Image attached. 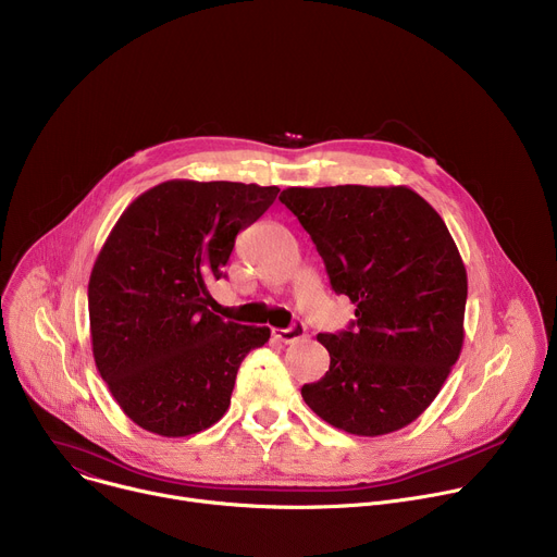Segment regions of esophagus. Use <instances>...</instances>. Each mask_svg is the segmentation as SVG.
Here are the masks:
<instances>
[{
    "mask_svg": "<svg viewBox=\"0 0 557 557\" xmlns=\"http://www.w3.org/2000/svg\"><path fill=\"white\" fill-rule=\"evenodd\" d=\"M273 337L282 344H293V342L306 337V329H304V324H293L290 329H273Z\"/></svg>",
    "mask_w": 557,
    "mask_h": 557,
    "instance_id": "1",
    "label": "esophagus"
}]
</instances>
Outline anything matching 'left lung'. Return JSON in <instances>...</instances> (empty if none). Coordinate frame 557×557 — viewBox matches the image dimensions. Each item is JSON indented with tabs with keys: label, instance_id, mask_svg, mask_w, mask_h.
I'll list each match as a JSON object with an SVG mask.
<instances>
[{
	"label": "left lung",
	"instance_id": "8db88e82",
	"mask_svg": "<svg viewBox=\"0 0 557 557\" xmlns=\"http://www.w3.org/2000/svg\"><path fill=\"white\" fill-rule=\"evenodd\" d=\"M310 235L355 322L317 335L329 372L301 387L333 428L383 436L417 421L460 357L467 271L430 202L399 187H288L280 196Z\"/></svg>",
	"mask_w": 557,
	"mask_h": 557
}]
</instances>
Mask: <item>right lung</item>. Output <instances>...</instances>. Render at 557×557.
Listing matches in <instances>:
<instances>
[{"label":"right lung","mask_w":557,"mask_h":557,"mask_svg":"<svg viewBox=\"0 0 557 557\" xmlns=\"http://www.w3.org/2000/svg\"><path fill=\"white\" fill-rule=\"evenodd\" d=\"M277 187L168 181L119 218L88 284L92 355L114 401L143 430L198 434L228 410L243 359L267 326L224 322L209 284L277 198Z\"/></svg>","instance_id":"1"}]
</instances>
